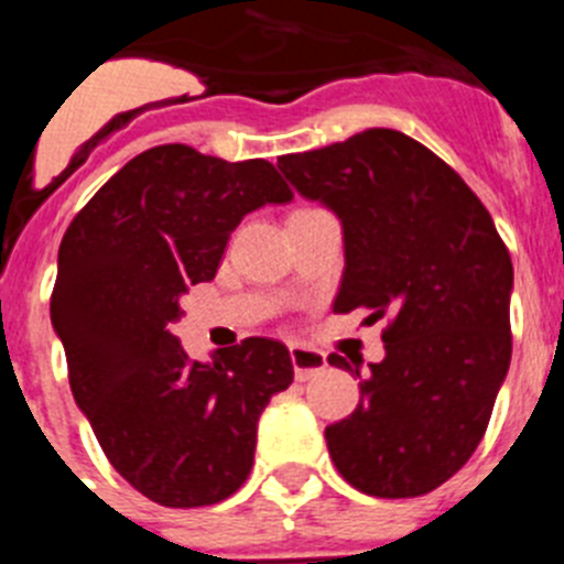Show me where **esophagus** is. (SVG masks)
<instances>
[{
    "instance_id": "esophagus-1",
    "label": "esophagus",
    "mask_w": 564,
    "mask_h": 564,
    "mask_svg": "<svg viewBox=\"0 0 564 564\" xmlns=\"http://www.w3.org/2000/svg\"><path fill=\"white\" fill-rule=\"evenodd\" d=\"M291 361L293 372H296V381H311L318 372H325L327 358L318 350H311V347H302V344H291Z\"/></svg>"
}]
</instances>
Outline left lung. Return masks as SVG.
Instances as JSON below:
<instances>
[{"label":"left lung","instance_id":"obj_1","mask_svg":"<svg viewBox=\"0 0 564 564\" xmlns=\"http://www.w3.org/2000/svg\"><path fill=\"white\" fill-rule=\"evenodd\" d=\"M279 172L341 223L336 313L390 316L356 412L327 426L338 475L372 497H421L471 457L511 364L514 268L460 174L395 129L282 154ZM330 364L350 370L338 352ZM361 378V364L356 361Z\"/></svg>","mask_w":564,"mask_h":564}]
</instances>
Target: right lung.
I'll return each mask as SVG.
<instances>
[{"mask_svg":"<svg viewBox=\"0 0 564 564\" xmlns=\"http://www.w3.org/2000/svg\"><path fill=\"white\" fill-rule=\"evenodd\" d=\"M288 200L262 158L228 163L166 143L112 174L64 234L50 318L69 390L115 471L161 506L231 497L251 475L259 415L291 387L282 341L253 336L203 364L172 333L242 217Z\"/></svg>","mask_w":564,"mask_h":564,"instance_id":"1","label":"right lung"}]
</instances>
